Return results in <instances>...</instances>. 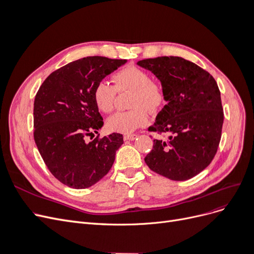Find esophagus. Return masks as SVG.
<instances>
[{
	"label": "esophagus",
	"mask_w": 254,
	"mask_h": 254,
	"mask_svg": "<svg viewBox=\"0 0 254 254\" xmlns=\"http://www.w3.org/2000/svg\"><path fill=\"white\" fill-rule=\"evenodd\" d=\"M136 136H137L136 134H127L124 136V140L125 141H133Z\"/></svg>",
	"instance_id": "1"
}]
</instances>
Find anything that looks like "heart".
I'll return each instance as SVG.
<instances>
[{"instance_id": "b5f03b06", "label": "heart", "mask_w": 254, "mask_h": 254, "mask_svg": "<svg viewBox=\"0 0 254 254\" xmlns=\"http://www.w3.org/2000/svg\"><path fill=\"white\" fill-rule=\"evenodd\" d=\"M114 86L106 80L98 81L93 89V101L97 109L110 113L114 108L117 91L131 92L129 107L131 109L118 112L106 123L109 131L130 133L144 126L149 112L159 111L165 103V91L159 81L151 79L150 74L141 67L129 65L113 76Z\"/></svg>"}]
</instances>
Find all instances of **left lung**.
<instances>
[{
	"label": "left lung",
	"mask_w": 254,
	"mask_h": 254,
	"mask_svg": "<svg viewBox=\"0 0 254 254\" xmlns=\"http://www.w3.org/2000/svg\"><path fill=\"white\" fill-rule=\"evenodd\" d=\"M137 65L160 79L167 102L148 130L170 136L153 140L145 162L171 180L193 178L209 166L220 142L224 111L217 83L209 72L181 57L144 59Z\"/></svg>",
	"instance_id": "1"
}]
</instances>
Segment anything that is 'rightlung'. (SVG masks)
Returning a JSON list of instances; mask_svg holds the SVG:
<instances>
[{
    "label": "right lung",
    "instance_id": "add662e5",
    "mask_svg": "<svg viewBox=\"0 0 254 254\" xmlns=\"http://www.w3.org/2000/svg\"><path fill=\"white\" fill-rule=\"evenodd\" d=\"M124 64L102 56L75 60L51 73L37 92L34 139L49 171L68 188L87 189L101 180L124 143L120 133L99 137L104 122L93 101L95 84Z\"/></svg>",
    "mask_w": 254,
    "mask_h": 254
}]
</instances>
